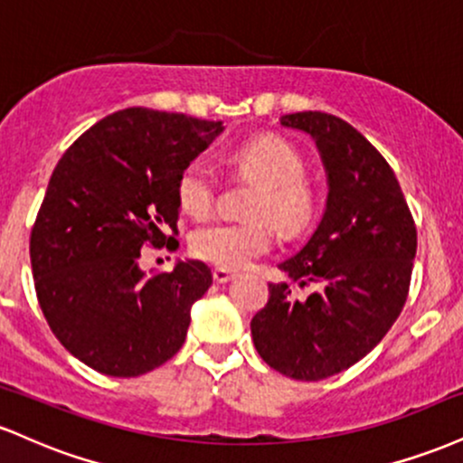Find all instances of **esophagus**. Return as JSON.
<instances>
[{"instance_id": "1", "label": "esophagus", "mask_w": 463, "mask_h": 463, "mask_svg": "<svg viewBox=\"0 0 463 463\" xmlns=\"http://www.w3.org/2000/svg\"><path fill=\"white\" fill-rule=\"evenodd\" d=\"M235 279V272L232 269H226V268H215L213 269V280L215 283H228V280Z\"/></svg>"}]
</instances>
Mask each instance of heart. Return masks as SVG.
Masks as SVG:
<instances>
[{"instance_id":"b5f03b06","label":"heart","mask_w":463,"mask_h":463,"mask_svg":"<svg viewBox=\"0 0 463 463\" xmlns=\"http://www.w3.org/2000/svg\"><path fill=\"white\" fill-rule=\"evenodd\" d=\"M243 176L257 180L250 215H268L283 235H300L317 213L316 191L305 180L300 152L279 135H259L232 154ZM217 183L206 163L194 161L183 169L176 184L180 209L191 217H206L213 209ZM265 217L250 222H215L189 239L191 252L217 268H243L272 246V224Z\"/></svg>"}]
</instances>
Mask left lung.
I'll return each instance as SVG.
<instances>
[{
    "mask_svg": "<svg viewBox=\"0 0 463 463\" xmlns=\"http://www.w3.org/2000/svg\"><path fill=\"white\" fill-rule=\"evenodd\" d=\"M311 135L326 169V209L300 252L279 265L300 287L269 283V300L250 322L254 348L269 368L320 381L364 359L401 316L409 294L416 224L392 167L339 117L305 110L280 117Z\"/></svg>",
    "mask_w": 463,
    "mask_h": 463,
    "instance_id": "obj_1",
    "label": "left lung"
}]
</instances>
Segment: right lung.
I'll return each mask as SVG.
<instances>
[{"mask_svg":"<svg viewBox=\"0 0 463 463\" xmlns=\"http://www.w3.org/2000/svg\"><path fill=\"white\" fill-rule=\"evenodd\" d=\"M222 130L135 106L99 119L58 161L32 228V274L52 333L89 368L139 376L184 344L211 269L178 261L146 276L139 257L178 248V176Z\"/></svg>","mask_w":463,"mask_h":463,"instance_id":"right-lung-1","label":"right lung"}]
</instances>
